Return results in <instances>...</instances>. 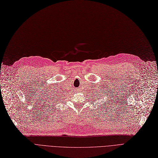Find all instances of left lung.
Masks as SVG:
<instances>
[{
    "instance_id": "1",
    "label": "left lung",
    "mask_w": 158,
    "mask_h": 158,
    "mask_svg": "<svg viewBox=\"0 0 158 158\" xmlns=\"http://www.w3.org/2000/svg\"><path fill=\"white\" fill-rule=\"evenodd\" d=\"M109 90L107 89L100 88L99 91L96 92V94H96V96H98V98H102V99H103V98L105 99V100H103L104 102H103V107H105L106 105H107V106H109V104L110 103H109L110 102H111V103L113 104V102H111L113 100L112 97H111V93H109ZM99 95H100L99 97L98 96ZM99 99H100V98H99ZM113 103H114V100H113Z\"/></svg>"
}]
</instances>
